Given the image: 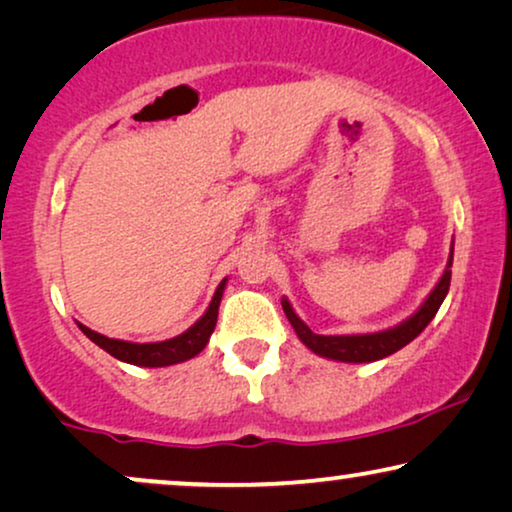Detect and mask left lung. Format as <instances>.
Returning <instances> with one entry per match:
<instances>
[{"label":"left lung","instance_id":"left-lung-1","mask_svg":"<svg viewBox=\"0 0 512 512\" xmlns=\"http://www.w3.org/2000/svg\"><path fill=\"white\" fill-rule=\"evenodd\" d=\"M452 258H454V242H452L450 258H447L443 277L438 279V284L433 286V291L426 296L424 303L419 305V310L412 314V317L401 321L398 326L387 328V331L361 333V335H317L310 331V326H307L296 312H293V307L286 298H282L284 314L286 319L291 321L293 331H296L300 342H303L307 349H312L314 354L326 356V359H333V361H345V363L380 361L384 356L398 352V349H403L408 342L415 340L417 335L431 324V319L436 317L438 307L443 305L447 291H450Z\"/></svg>","mask_w":512,"mask_h":512}]
</instances>
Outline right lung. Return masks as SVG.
<instances>
[{"label":"right lung","instance_id":"obj_1","mask_svg":"<svg viewBox=\"0 0 512 512\" xmlns=\"http://www.w3.org/2000/svg\"><path fill=\"white\" fill-rule=\"evenodd\" d=\"M228 279H221V284L216 286L214 298L205 314L195 321V324L184 331L177 338L163 340V342H128V340H116V338H107V335L90 331L88 326L79 324L86 338L95 342L97 347H102L104 352L114 356L118 361L132 363V366H142V368H163V366H174V363L188 361L193 356H198L202 349L207 347L209 335L214 333L216 326V317H219V305H221V296L223 289H226Z\"/></svg>","mask_w":512,"mask_h":512}]
</instances>
